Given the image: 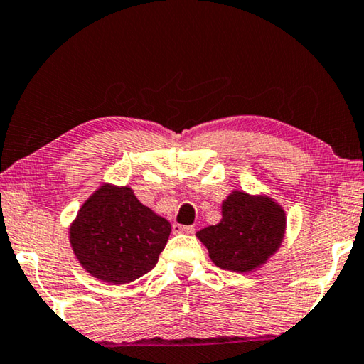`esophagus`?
<instances>
[{
	"instance_id": "obj_1",
	"label": "esophagus",
	"mask_w": 364,
	"mask_h": 364,
	"mask_svg": "<svg viewBox=\"0 0 364 364\" xmlns=\"http://www.w3.org/2000/svg\"><path fill=\"white\" fill-rule=\"evenodd\" d=\"M172 232L190 235V233L195 232V228H193V225H182V224H177V222H176V224H172Z\"/></svg>"
}]
</instances>
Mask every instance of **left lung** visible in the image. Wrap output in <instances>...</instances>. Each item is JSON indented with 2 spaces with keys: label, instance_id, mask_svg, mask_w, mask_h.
Here are the masks:
<instances>
[{
  "label": "left lung",
  "instance_id": "8db88e82",
  "mask_svg": "<svg viewBox=\"0 0 364 364\" xmlns=\"http://www.w3.org/2000/svg\"><path fill=\"white\" fill-rule=\"evenodd\" d=\"M286 215L272 198L233 192L222 205V220L196 237L208 247L213 262L224 270L257 269L282 245Z\"/></svg>",
  "mask_w": 364,
  "mask_h": 364
}]
</instances>
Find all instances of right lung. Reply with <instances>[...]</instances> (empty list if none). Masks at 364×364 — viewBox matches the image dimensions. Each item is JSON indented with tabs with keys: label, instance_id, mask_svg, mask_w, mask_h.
I'll use <instances>...</instances> for the list:
<instances>
[{
	"label": "right lung",
	"instance_id": "right-lung-1",
	"mask_svg": "<svg viewBox=\"0 0 364 364\" xmlns=\"http://www.w3.org/2000/svg\"><path fill=\"white\" fill-rule=\"evenodd\" d=\"M171 224L144 206L131 188L102 186L70 227L80 264L102 282L131 283L155 269Z\"/></svg>",
	"mask_w": 364,
	"mask_h": 364
}]
</instances>
